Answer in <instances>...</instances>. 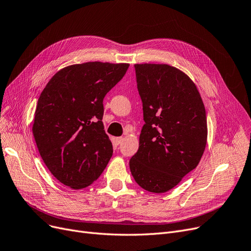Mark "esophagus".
I'll return each mask as SVG.
<instances>
[{"instance_id":"34e87169","label":"esophagus","mask_w":251,"mask_h":251,"mask_svg":"<svg viewBox=\"0 0 251 251\" xmlns=\"http://www.w3.org/2000/svg\"><path fill=\"white\" fill-rule=\"evenodd\" d=\"M115 140H116V143H117L118 145H120V144H122V141L124 140V138H123V137H116Z\"/></svg>"}]
</instances>
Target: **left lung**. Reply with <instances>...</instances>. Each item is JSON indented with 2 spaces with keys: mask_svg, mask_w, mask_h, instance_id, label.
Listing matches in <instances>:
<instances>
[{
  "mask_svg": "<svg viewBox=\"0 0 251 251\" xmlns=\"http://www.w3.org/2000/svg\"><path fill=\"white\" fill-rule=\"evenodd\" d=\"M145 125L129 166L146 191L165 193L198 166L207 144L204 103L187 74L169 64H135Z\"/></svg>",
  "mask_w": 251,
  "mask_h": 251,
  "instance_id": "1",
  "label": "left lung"
}]
</instances>
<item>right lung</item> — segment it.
Wrapping results in <instances>:
<instances>
[{
    "mask_svg": "<svg viewBox=\"0 0 251 251\" xmlns=\"http://www.w3.org/2000/svg\"><path fill=\"white\" fill-rule=\"evenodd\" d=\"M129 63L90 61L58 71L42 91L32 134L53 176L74 190L90 186L113 155L102 123L103 99Z\"/></svg>",
    "mask_w": 251,
    "mask_h": 251,
    "instance_id": "obj_1",
    "label": "right lung"
}]
</instances>
